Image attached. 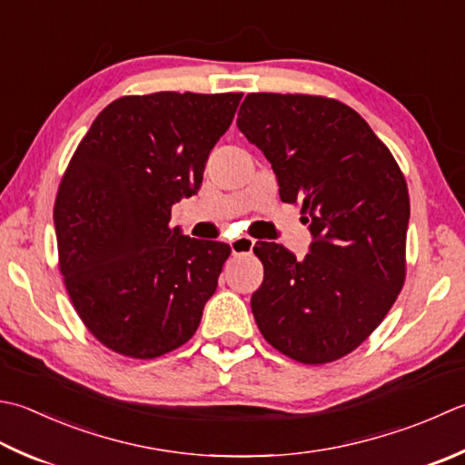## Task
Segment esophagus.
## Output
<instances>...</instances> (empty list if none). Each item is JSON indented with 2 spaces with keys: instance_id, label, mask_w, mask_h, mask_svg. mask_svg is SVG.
I'll list each match as a JSON object with an SVG mask.
<instances>
[{
  "instance_id": "esophagus-1",
  "label": "esophagus",
  "mask_w": 465,
  "mask_h": 465,
  "mask_svg": "<svg viewBox=\"0 0 465 465\" xmlns=\"http://www.w3.org/2000/svg\"><path fill=\"white\" fill-rule=\"evenodd\" d=\"M253 243H256V240L238 238V240H232L230 242V248H232L233 256H240V253H250L253 250Z\"/></svg>"
}]
</instances>
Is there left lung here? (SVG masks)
Wrapping results in <instances>:
<instances>
[{
    "mask_svg": "<svg viewBox=\"0 0 465 465\" xmlns=\"http://www.w3.org/2000/svg\"><path fill=\"white\" fill-rule=\"evenodd\" d=\"M238 129L272 163L280 199L300 205L314 242L253 253L263 282L252 312L272 347L304 365L347 357L383 322L405 284L409 191L387 144L329 96L252 93Z\"/></svg>",
    "mask_w": 465,
    "mask_h": 465,
    "instance_id": "left-lung-1",
    "label": "left lung"
}]
</instances>
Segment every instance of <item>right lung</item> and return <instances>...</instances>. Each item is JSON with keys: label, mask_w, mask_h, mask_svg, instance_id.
<instances>
[{"label": "right lung", "mask_w": 465, "mask_h": 465, "mask_svg": "<svg viewBox=\"0 0 465 465\" xmlns=\"http://www.w3.org/2000/svg\"><path fill=\"white\" fill-rule=\"evenodd\" d=\"M242 93H153L113 100L60 181L54 225L64 286L94 339L157 359L195 334L230 245L171 227V207L202 185Z\"/></svg>", "instance_id": "add662e5"}]
</instances>
